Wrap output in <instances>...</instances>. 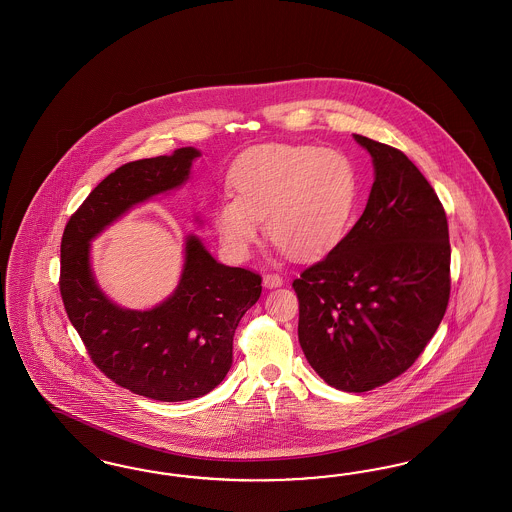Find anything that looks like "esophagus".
<instances>
[{
    "label": "esophagus",
    "instance_id": "1",
    "mask_svg": "<svg viewBox=\"0 0 512 512\" xmlns=\"http://www.w3.org/2000/svg\"><path fill=\"white\" fill-rule=\"evenodd\" d=\"M284 284V278L278 276V274H265L263 276V286L266 289H274V287H280Z\"/></svg>",
    "mask_w": 512,
    "mask_h": 512
}]
</instances>
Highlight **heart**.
I'll return each instance as SVG.
<instances>
[{
	"instance_id": "heart-1",
	"label": "heart",
	"mask_w": 512,
	"mask_h": 512,
	"mask_svg": "<svg viewBox=\"0 0 512 512\" xmlns=\"http://www.w3.org/2000/svg\"><path fill=\"white\" fill-rule=\"evenodd\" d=\"M233 194L213 209L226 251L247 257L268 238L293 259L307 261L337 246L352 223L360 179L347 154L314 144H265L247 150L230 169Z\"/></svg>"
}]
</instances>
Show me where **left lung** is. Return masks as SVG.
Instances as JSON below:
<instances>
[{"mask_svg": "<svg viewBox=\"0 0 512 512\" xmlns=\"http://www.w3.org/2000/svg\"><path fill=\"white\" fill-rule=\"evenodd\" d=\"M368 150L373 186L347 236L293 289L299 343L331 387L366 392L398 377L440 326L450 299V232L423 173L389 144Z\"/></svg>", "mask_w": 512, "mask_h": 512, "instance_id": "8db88e82", "label": "left lung"}]
</instances>
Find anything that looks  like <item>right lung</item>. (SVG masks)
<instances>
[{"mask_svg":"<svg viewBox=\"0 0 512 512\" xmlns=\"http://www.w3.org/2000/svg\"><path fill=\"white\" fill-rule=\"evenodd\" d=\"M202 152L194 146L118 167L70 217L61 244V295L95 366L123 389L160 402L200 398L232 366L234 333L261 297V276L219 263L196 234L184 238L181 278L146 310L104 293L91 265V242L133 207L188 183ZM196 223L202 225L200 217Z\"/></svg>","mask_w":512,"mask_h":512,"instance_id":"obj_1","label":"right lung"}]
</instances>
